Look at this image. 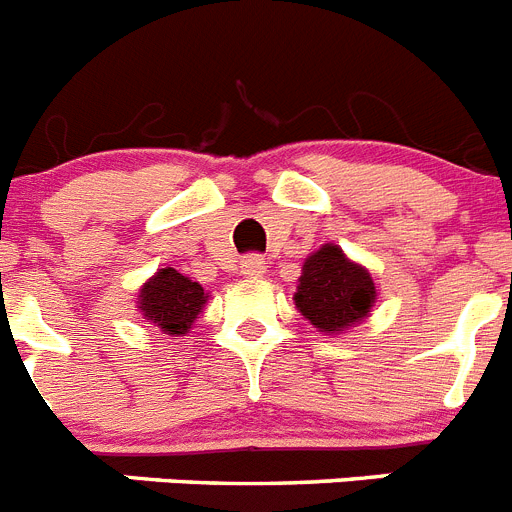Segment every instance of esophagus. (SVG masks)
<instances>
[{"label":"esophagus","mask_w":512,"mask_h":512,"mask_svg":"<svg viewBox=\"0 0 512 512\" xmlns=\"http://www.w3.org/2000/svg\"><path fill=\"white\" fill-rule=\"evenodd\" d=\"M241 274L246 279H261L266 274V261L261 256H246L241 261Z\"/></svg>","instance_id":"1"}]
</instances>
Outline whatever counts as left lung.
<instances>
[{
  "label": "left lung",
  "mask_w": 512,
  "mask_h": 512,
  "mask_svg": "<svg viewBox=\"0 0 512 512\" xmlns=\"http://www.w3.org/2000/svg\"><path fill=\"white\" fill-rule=\"evenodd\" d=\"M295 305L323 336H341L369 318L377 302V284L369 269L348 259L341 246L323 243L302 264Z\"/></svg>",
  "instance_id": "8db88e82"
}]
</instances>
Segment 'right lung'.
I'll return each mask as SVG.
<instances>
[{
	"label": "right lung",
	"mask_w": 512,
	"mask_h": 512,
	"mask_svg": "<svg viewBox=\"0 0 512 512\" xmlns=\"http://www.w3.org/2000/svg\"><path fill=\"white\" fill-rule=\"evenodd\" d=\"M207 297L200 282H194L187 274H179L171 266L158 269L146 284L138 289V312L143 320L156 325L166 336H184L194 325L197 315L205 310Z\"/></svg>",
	"instance_id": "add662e5"
}]
</instances>
